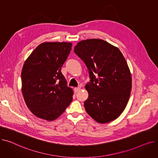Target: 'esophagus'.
<instances>
[{
	"instance_id": "1",
	"label": "esophagus",
	"mask_w": 158,
	"mask_h": 158,
	"mask_svg": "<svg viewBox=\"0 0 158 158\" xmlns=\"http://www.w3.org/2000/svg\"><path fill=\"white\" fill-rule=\"evenodd\" d=\"M81 89V88L80 87H77V88H75L74 90H75V92H79V91H80Z\"/></svg>"
}]
</instances>
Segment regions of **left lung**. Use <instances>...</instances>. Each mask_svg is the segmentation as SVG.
<instances>
[{
	"instance_id": "obj_1",
	"label": "left lung",
	"mask_w": 158,
	"mask_h": 158,
	"mask_svg": "<svg viewBox=\"0 0 158 158\" xmlns=\"http://www.w3.org/2000/svg\"><path fill=\"white\" fill-rule=\"evenodd\" d=\"M74 52L88 69L90 82L86 85L88 114L98 123L117 118L126 108L132 88L127 63L120 50L101 39L82 40Z\"/></svg>"
}]
</instances>
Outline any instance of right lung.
Returning <instances> with one entry per match:
<instances>
[{
  "mask_svg": "<svg viewBox=\"0 0 158 158\" xmlns=\"http://www.w3.org/2000/svg\"><path fill=\"white\" fill-rule=\"evenodd\" d=\"M72 44L44 42L25 61L22 70V92L29 110L37 117L52 121L72 101V89L61 73Z\"/></svg>",
  "mask_w": 158,
  "mask_h": 158,
  "instance_id": "add662e5",
  "label": "right lung"
}]
</instances>
